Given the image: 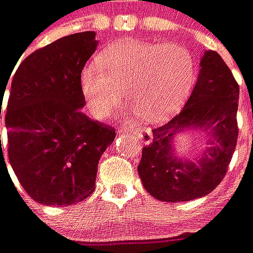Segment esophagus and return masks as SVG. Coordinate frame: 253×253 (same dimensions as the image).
Returning a JSON list of instances; mask_svg holds the SVG:
<instances>
[{
	"label": "esophagus",
	"mask_w": 253,
	"mask_h": 253,
	"mask_svg": "<svg viewBox=\"0 0 253 253\" xmlns=\"http://www.w3.org/2000/svg\"><path fill=\"white\" fill-rule=\"evenodd\" d=\"M131 130V132L134 134V135L139 139V141L142 142V143H150L151 139H153V135H151V131L150 130H147V128H143V130H141V128H134V127H131L130 128Z\"/></svg>",
	"instance_id": "esophagus-1"
}]
</instances>
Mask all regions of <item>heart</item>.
I'll use <instances>...</instances> for the list:
<instances>
[{"instance_id":"heart-1","label":"heart","mask_w":253,"mask_h":253,"mask_svg":"<svg viewBox=\"0 0 253 253\" xmlns=\"http://www.w3.org/2000/svg\"><path fill=\"white\" fill-rule=\"evenodd\" d=\"M196 83V61L186 46L130 40L100 52L80 72V88L96 118L107 117L123 91L147 122H162L177 111Z\"/></svg>"}]
</instances>
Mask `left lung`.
Segmentation results:
<instances>
[{"instance_id":"obj_1","label":"left lung","mask_w":253,"mask_h":253,"mask_svg":"<svg viewBox=\"0 0 253 253\" xmlns=\"http://www.w3.org/2000/svg\"><path fill=\"white\" fill-rule=\"evenodd\" d=\"M239 92V84L221 56L207 50L184 108L171 121L153 128V139L142 149L138 173L153 197L168 203L190 201L220 185L236 149ZM188 126L211 128L215 138V146L196 164L174 159L169 145L173 134Z\"/></svg>"}]
</instances>
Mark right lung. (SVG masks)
I'll return each instance as SVG.
<instances>
[{
	"label": "right lung",
	"mask_w": 253,
	"mask_h": 253,
	"mask_svg": "<svg viewBox=\"0 0 253 253\" xmlns=\"http://www.w3.org/2000/svg\"><path fill=\"white\" fill-rule=\"evenodd\" d=\"M96 45L93 32L61 37L22 60L13 75L7 157L22 188L42 205L67 207L91 196L99 160L115 139L114 127L80 110V72ZM6 85H0L1 104Z\"/></svg>",
	"instance_id": "1"
}]
</instances>
